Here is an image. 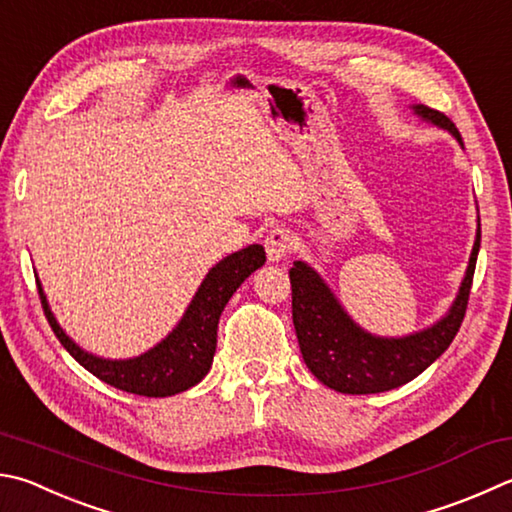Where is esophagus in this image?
<instances>
[{"label": "esophagus", "instance_id": "34e87169", "mask_svg": "<svg viewBox=\"0 0 512 512\" xmlns=\"http://www.w3.org/2000/svg\"><path fill=\"white\" fill-rule=\"evenodd\" d=\"M293 244H295V237H293L291 230H288V228H273L264 239L268 262H280V259L291 255Z\"/></svg>", "mask_w": 512, "mask_h": 512}]
</instances>
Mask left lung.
Wrapping results in <instances>:
<instances>
[{
    "instance_id": "1",
    "label": "left lung",
    "mask_w": 512,
    "mask_h": 512,
    "mask_svg": "<svg viewBox=\"0 0 512 512\" xmlns=\"http://www.w3.org/2000/svg\"><path fill=\"white\" fill-rule=\"evenodd\" d=\"M414 114L457 138L459 129L441 111L414 105ZM481 230L450 311L439 322L412 336L380 338L367 333L342 309L327 282L309 264L293 262L288 271L293 288V324L302 358L311 374L340 394H378L410 383L450 347L468 309V297L479 255Z\"/></svg>"
}]
</instances>
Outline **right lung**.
Returning a JSON list of instances; mask_svg holds the SVG:
<instances>
[{
	"instance_id": "add662e5",
	"label": "right lung",
	"mask_w": 512,
	"mask_h": 512,
	"mask_svg": "<svg viewBox=\"0 0 512 512\" xmlns=\"http://www.w3.org/2000/svg\"><path fill=\"white\" fill-rule=\"evenodd\" d=\"M264 262L266 253L264 246L259 244L241 248L237 253L221 259L217 266H212L208 271L206 280L194 293L179 324L167 333L159 345L127 360L98 358L94 353L80 349L55 320L40 280H37V293H40L42 309L53 333L82 367L100 378L102 383L123 389V392L163 398L185 392V389L201 383L203 376L208 374L217 349V324L221 311H224V306L241 282L250 273H255L259 266H264Z\"/></svg>"
}]
</instances>
